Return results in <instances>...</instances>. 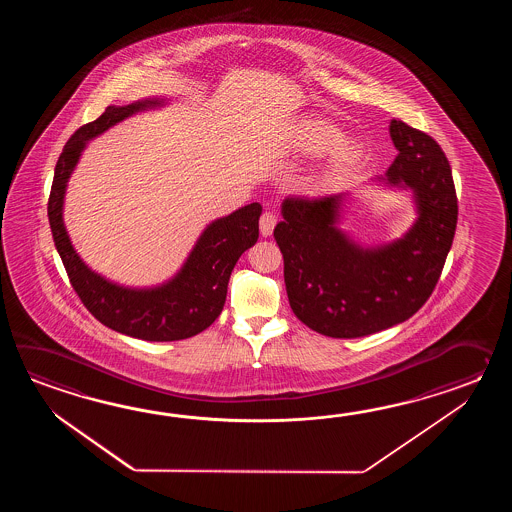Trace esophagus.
<instances>
[{"label":"esophagus","instance_id":"1","mask_svg":"<svg viewBox=\"0 0 512 512\" xmlns=\"http://www.w3.org/2000/svg\"><path fill=\"white\" fill-rule=\"evenodd\" d=\"M274 225H276V216H274L272 212H263L260 218L261 236H263V238L271 236L272 230H274Z\"/></svg>","mask_w":512,"mask_h":512}]
</instances>
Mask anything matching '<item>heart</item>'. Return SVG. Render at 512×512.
<instances>
[{
  "mask_svg": "<svg viewBox=\"0 0 512 512\" xmlns=\"http://www.w3.org/2000/svg\"><path fill=\"white\" fill-rule=\"evenodd\" d=\"M287 146L302 157L327 153L311 179V190L316 194H329L346 185L364 161V150L359 142L344 141L340 128L315 117H305L294 124L287 135Z\"/></svg>",
  "mask_w": 512,
  "mask_h": 512,
  "instance_id": "obj_1",
  "label": "heart"
}]
</instances>
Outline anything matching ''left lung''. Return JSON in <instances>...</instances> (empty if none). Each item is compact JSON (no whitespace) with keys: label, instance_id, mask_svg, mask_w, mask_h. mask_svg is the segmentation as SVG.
I'll return each mask as SVG.
<instances>
[{"label":"left lung","instance_id":"left-lung-1","mask_svg":"<svg viewBox=\"0 0 512 512\" xmlns=\"http://www.w3.org/2000/svg\"><path fill=\"white\" fill-rule=\"evenodd\" d=\"M397 157L384 185L414 194L417 219L403 238L362 247L338 229L346 194L287 197L274 240L298 320L316 333L359 338L415 315L441 276L457 225L452 170L441 146L403 120L390 122Z\"/></svg>","mask_w":512,"mask_h":512}]
</instances>
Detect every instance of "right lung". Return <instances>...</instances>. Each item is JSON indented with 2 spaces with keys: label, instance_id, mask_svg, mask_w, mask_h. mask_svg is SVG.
Segmentation results:
<instances>
[{
  "label": "right lung",
  "instance_id": "add662e5",
  "mask_svg": "<svg viewBox=\"0 0 512 512\" xmlns=\"http://www.w3.org/2000/svg\"><path fill=\"white\" fill-rule=\"evenodd\" d=\"M159 106H164V98H144L128 106H108L97 120L78 128L58 157L47 216L69 282L87 311L98 322L122 335L148 342H172L201 333L223 311L230 272L241 254L258 241L260 203H251L230 216L212 221L199 236L181 271L172 280L150 289L117 285L91 271L69 240L62 216L67 181L86 142L120 120Z\"/></svg>",
  "mask_w": 512,
  "mask_h": 512
}]
</instances>
